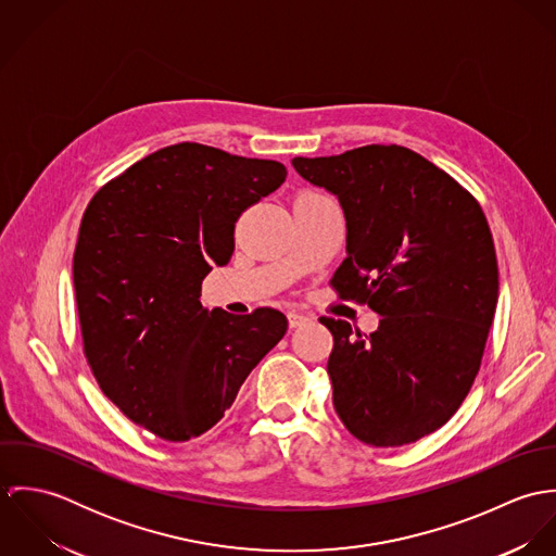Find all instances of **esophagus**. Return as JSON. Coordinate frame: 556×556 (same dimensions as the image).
Returning <instances> with one entry per match:
<instances>
[{
  "label": "esophagus",
  "instance_id": "1",
  "mask_svg": "<svg viewBox=\"0 0 556 556\" xmlns=\"http://www.w3.org/2000/svg\"><path fill=\"white\" fill-rule=\"evenodd\" d=\"M287 318H289V325H291V327H302V325H306L308 320H313L311 315H306V313H298V311H291V313L287 315Z\"/></svg>",
  "mask_w": 556,
  "mask_h": 556
}]
</instances>
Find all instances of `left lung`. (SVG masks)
Returning <instances> with one entry per match:
<instances>
[{"instance_id":"left-lung-1","label":"left lung","mask_w":556,"mask_h":556,"mask_svg":"<svg viewBox=\"0 0 556 556\" xmlns=\"http://www.w3.org/2000/svg\"><path fill=\"white\" fill-rule=\"evenodd\" d=\"M293 166L344 212L346 258L331 287L381 317L370 336L318 318L333 336V408L366 445L415 443L458 410L481 364L498 298L485 216L454 177L400 146Z\"/></svg>"}]
</instances>
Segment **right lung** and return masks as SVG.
Returning a JSON list of instances; mask_svg holds the SVG:
<instances>
[{
  "instance_id": "obj_1",
  "label": "right lung",
  "mask_w": 556,
  "mask_h": 556,
  "mask_svg": "<svg viewBox=\"0 0 556 556\" xmlns=\"http://www.w3.org/2000/svg\"><path fill=\"white\" fill-rule=\"evenodd\" d=\"M276 160L177 143L104 184L73 258L83 351L113 404L164 441L216 426L287 317L201 306V282L231 261L243 210L280 188Z\"/></svg>"
}]
</instances>
